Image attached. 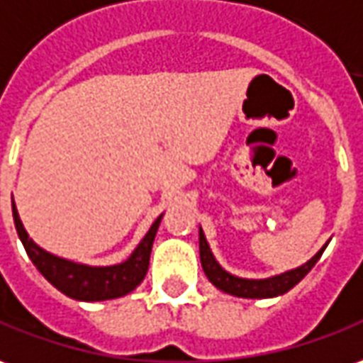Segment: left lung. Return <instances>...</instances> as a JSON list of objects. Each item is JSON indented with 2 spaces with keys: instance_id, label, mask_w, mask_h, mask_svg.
<instances>
[{
  "instance_id": "1",
  "label": "left lung",
  "mask_w": 363,
  "mask_h": 363,
  "mask_svg": "<svg viewBox=\"0 0 363 363\" xmlns=\"http://www.w3.org/2000/svg\"><path fill=\"white\" fill-rule=\"evenodd\" d=\"M326 245L312 257L311 261H306L296 269L284 271L281 274H274V277H267V279H243V277H237V274L225 271L223 267L217 262L215 255L211 253V247L207 243L206 233L199 227V259H201V267H203L206 277L215 289L227 292L231 296H239V298H272V296H281L284 292H289L292 286H296L311 272L312 267L318 262V259L324 253Z\"/></svg>"
}]
</instances>
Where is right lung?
Here are the masks:
<instances>
[{
    "instance_id": "right-lung-1",
    "label": "right lung",
    "mask_w": 363,
    "mask_h": 363,
    "mask_svg": "<svg viewBox=\"0 0 363 363\" xmlns=\"http://www.w3.org/2000/svg\"><path fill=\"white\" fill-rule=\"evenodd\" d=\"M11 209H13L17 235H19L29 259L37 267V271L41 272L57 291L67 294L69 298L82 302L112 301V298L126 296L128 292L134 291L140 282L144 281V277L148 272L152 245H154L157 227H160L162 217H164V213H162L152 223L148 233L144 235V239L140 241L138 247L132 251L126 261L106 264V267H94V264L69 261V259H62L59 255L45 251L43 247L35 243L29 233L25 231L19 213H17L15 201H11Z\"/></svg>"
}]
</instances>
